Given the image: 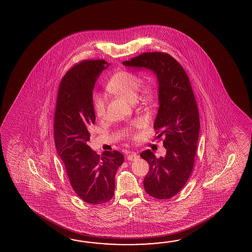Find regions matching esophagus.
I'll return each mask as SVG.
<instances>
[{"mask_svg": "<svg viewBox=\"0 0 252 252\" xmlns=\"http://www.w3.org/2000/svg\"><path fill=\"white\" fill-rule=\"evenodd\" d=\"M139 158V156L137 155L136 153H129L128 156H127V159L129 161H134L136 160V159H138Z\"/></svg>", "mask_w": 252, "mask_h": 252, "instance_id": "obj_1", "label": "esophagus"}]
</instances>
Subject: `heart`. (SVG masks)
<instances>
[{
    "instance_id": "obj_1",
    "label": "heart",
    "mask_w": 252,
    "mask_h": 252,
    "mask_svg": "<svg viewBox=\"0 0 252 252\" xmlns=\"http://www.w3.org/2000/svg\"><path fill=\"white\" fill-rule=\"evenodd\" d=\"M140 77L131 71L122 69L116 71L106 84V89L110 93L118 94L133 100L134 98L140 101H150L156 93L155 84L153 82H146L140 85ZM137 94H136L135 93ZM136 97H135L134 96ZM92 103L94 114L98 118H104L106 113V100L102 94H94L92 96ZM144 122L141 119L135 120L128 125L124 131L125 136L129 139L139 138V129L142 128Z\"/></svg>"
}]
</instances>
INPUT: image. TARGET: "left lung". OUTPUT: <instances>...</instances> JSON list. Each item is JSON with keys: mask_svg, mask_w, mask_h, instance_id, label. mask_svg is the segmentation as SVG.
I'll list each match as a JSON object with an SVG mask.
<instances>
[{"mask_svg": "<svg viewBox=\"0 0 252 252\" xmlns=\"http://www.w3.org/2000/svg\"><path fill=\"white\" fill-rule=\"evenodd\" d=\"M124 65L153 70L158 80L159 108L154 128L166 149L164 158L145 150L140 157L150 170L145 191L154 198L169 199L182 190L193 170L198 143V105L187 72L169 54L144 52L123 62Z\"/></svg>", "mask_w": 252, "mask_h": 252, "instance_id": "obj_1", "label": "left lung"}]
</instances>
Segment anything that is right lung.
Segmentation results:
<instances>
[{"instance_id":"1","label":"right lung","mask_w":252,"mask_h":252,"mask_svg":"<svg viewBox=\"0 0 252 252\" xmlns=\"http://www.w3.org/2000/svg\"><path fill=\"white\" fill-rule=\"evenodd\" d=\"M110 64L103 59L81 61L60 81L54 114V139L70 185L87 204H102L114 195L115 174L124 161L117 150L98 155L88 146L95 122L93 89Z\"/></svg>"}]
</instances>
